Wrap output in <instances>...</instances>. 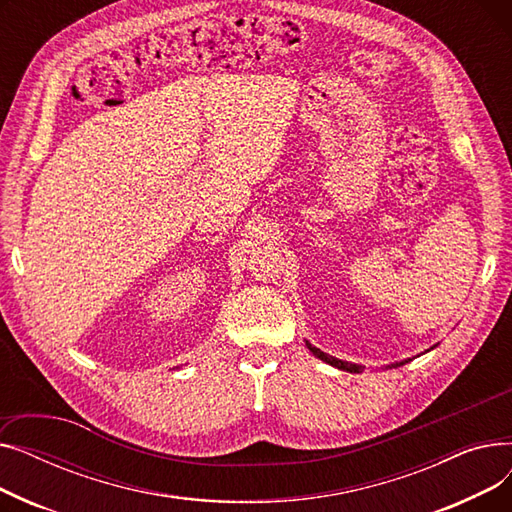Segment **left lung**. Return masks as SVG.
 Segmentation results:
<instances>
[{
	"instance_id": "8db88e82",
	"label": "left lung",
	"mask_w": 512,
	"mask_h": 512,
	"mask_svg": "<svg viewBox=\"0 0 512 512\" xmlns=\"http://www.w3.org/2000/svg\"><path fill=\"white\" fill-rule=\"evenodd\" d=\"M307 346H309V351H311L315 357H319L321 361L330 363L332 367H338V369H342V371H351V373H361V371H363V367H361V365H355V363H346V361L334 359V357L326 355L324 351H319V348H315V346H311V344H307ZM400 365H405V361H402V363H396V367H400Z\"/></svg>"
}]
</instances>
